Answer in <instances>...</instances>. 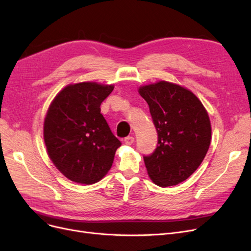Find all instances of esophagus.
<instances>
[{"instance_id": "obj_1", "label": "esophagus", "mask_w": 251, "mask_h": 251, "mask_svg": "<svg viewBox=\"0 0 251 251\" xmlns=\"http://www.w3.org/2000/svg\"><path fill=\"white\" fill-rule=\"evenodd\" d=\"M124 142L126 144H128V146H130V144H132L134 142V137L132 136H127L125 139H124Z\"/></svg>"}]
</instances>
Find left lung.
Returning <instances> with one entry per match:
<instances>
[{"label":"left lung","mask_w":251,"mask_h":251,"mask_svg":"<svg viewBox=\"0 0 251 251\" xmlns=\"http://www.w3.org/2000/svg\"><path fill=\"white\" fill-rule=\"evenodd\" d=\"M157 132V146L143 156L151 181L161 187L177 185L201 166L208 151L212 126L192 91L168 81L140 86Z\"/></svg>","instance_id":"left-lung-1"}]
</instances>
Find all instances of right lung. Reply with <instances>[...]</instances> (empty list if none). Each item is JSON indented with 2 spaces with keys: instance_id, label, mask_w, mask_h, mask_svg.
Listing matches in <instances>:
<instances>
[{
  "instance_id": "add662e5",
  "label": "right lung",
  "mask_w": 251,
  "mask_h": 251,
  "mask_svg": "<svg viewBox=\"0 0 251 251\" xmlns=\"http://www.w3.org/2000/svg\"><path fill=\"white\" fill-rule=\"evenodd\" d=\"M114 85L79 82L64 87L50 102L44 122L48 154L60 172L79 184H94L111 169L121 142L100 114Z\"/></svg>"
}]
</instances>
